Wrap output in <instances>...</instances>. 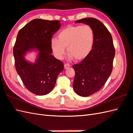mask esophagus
Masks as SVG:
<instances>
[{"label":"esophagus","mask_w":133,"mask_h":133,"mask_svg":"<svg viewBox=\"0 0 133 133\" xmlns=\"http://www.w3.org/2000/svg\"><path fill=\"white\" fill-rule=\"evenodd\" d=\"M70 64H69V63H65L64 64V69H68L69 67H70Z\"/></svg>","instance_id":"34e87169"}]
</instances>
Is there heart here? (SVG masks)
<instances>
[{
	"label": "heart",
	"mask_w": 133,
	"mask_h": 133,
	"mask_svg": "<svg viewBox=\"0 0 133 133\" xmlns=\"http://www.w3.org/2000/svg\"><path fill=\"white\" fill-rule=\"evenodd\" d=\"M95 34L89 25L69 26L58 34V39H52L51 47L55 56L62 59L65 47L70 53L69 58L80 61L86 58L91 52L94 42Z\"/></svg>",
	"instance_id": "heart-1"
}]
</instances>
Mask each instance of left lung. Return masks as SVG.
Segmentation results:
<instances>
[{
    "mask_svg": "<svg viewBox=\"0 0 133 133\" xmlns=\"http://www.w3.org/2000/svg\"><path fill=\"white\" fill-rule=\"evenodd\" d=\"M75 23L89 25L95 34L91 52L72 66L75 72L73 89L78 95L87 97L98 91L106 83L112 72L115 51L111 34L101 21L87 18Z\"/></svg>",
    "mask_w": 133,
    "mask_h": 133,
    "instance_id": "left-lung-1",
    "label": "left lung"
}]
</instances>
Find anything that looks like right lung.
Masks as SVG:
<instances>
[{
    "label": "right lung",
    "instance_id": "obj_1",
    "mask_svg": "<svg viewBox=\"0 0 133 133\" xmlns=\"http://www.w3.org/2000/svg\"><path fill=\"white\" fill-rule=\"evenodd\" d=\"M61 26L59 21L35 19L20 30L14 47L16 70L25 87L34 94L44 95L51 91L64 69L63 62L51 55L52 35ZM31 49L39 51L35 63L24 56Z\"/></svg>",
    "mask_w": 133,
    "mask_h": 133
}]
</instances>
